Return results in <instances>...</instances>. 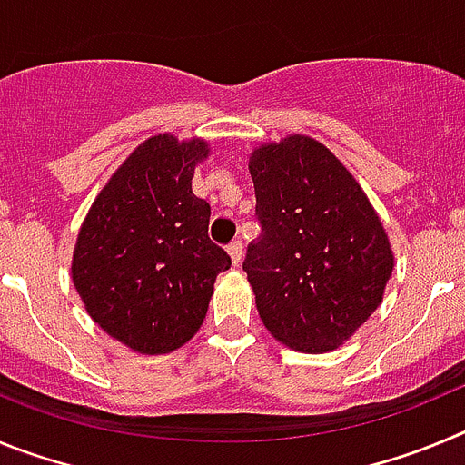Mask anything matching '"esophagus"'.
I'll use <instances>...</instances> for the list:
<instances>
[{"label": "esophagus", "instance_id": "obj_1", "mask_svg": "<svg viewBox=\"0 0 465 465\" xmlns=\"http://www.w3.org/2000/svg\"><path fill=\"white\" fill-rule=\"evenodd\" d=\"M228 253H230V258H232V262H235V265H240L242 256H244V246H242V240L230 242V244H228Z\"/></svg>", "mask_w": 465, "mask_h": 465}]
</instances>
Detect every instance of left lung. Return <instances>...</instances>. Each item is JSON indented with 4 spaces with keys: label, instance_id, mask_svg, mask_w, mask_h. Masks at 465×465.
<instances>
[{
    "label": "left lung",
    "instance_id": "1",
    "mask_svg": "<svg viewBox=\"0 0 465 465\" xmlns=\"http://www.w3.org/2000/svg\"><path fill=\"white\" fill-rule=\"evenodd\" d=\"M261 235L242 262L262 323L300 351H328L377 310L393 256L356 179L323 143L283 139L253 151Z\"/></svg>",
    "mask_w": 465,
    "mask_h": 465
}]
</instances>
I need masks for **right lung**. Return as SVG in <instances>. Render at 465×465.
Wrapping results in <instances>:
<instances>
[{
    "mask_svg": "<svg viewBox=\"0 0 465 465\" xmlns=\"http://www.w3.org/2000/svg\"><path fill=\"white\" fill-rule=\"evenodd\" d=\"M204 142H143L90 207L72 274L85 310L111 338L167 354L203 326L216 274L232 265L209 240L207 200L193 193Z\"/></svg>",
    "mask_w": 465,
    "mask_h": 465,
    "instance_id": "right-lung-1",
    "label": "right lung"
}]
</instances>
